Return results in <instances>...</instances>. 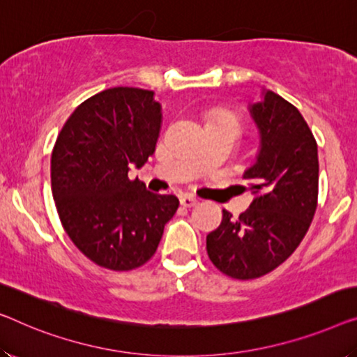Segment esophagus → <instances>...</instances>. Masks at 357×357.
<instances>
[{"instance_id":"esophagus-1","label":"esophagus","mask_w":357,"mask_h":357,"mask_svg":"<svg viewBox=\"0 0 357 357\" xmlns=\"http://www.w3.org/2000/svg\"><path fill=\"white\" fill-rule=\"evenodd\" d=\"M179 202H181V205L183 206H188V208H190V206H194V205H197V200L194 195H189V194H185V195H183L179 199Z\"/></svg>"}]
</instances>
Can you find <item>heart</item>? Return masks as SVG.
Masks as SVG:
<instances>
[{"instance_id":"obj_1","label":"heart","mask_w":357,"mask_h":357,"mask_svg":"<svg viewBox=\"0 0 357 357\" xmlns=\"http://www.w3.org/2000/svg\"><path fill=\"white\" fill-rule=\"evenodd\" d=\"M216 121H222V123H232L238 126V119L231 112H215L210 116V123H216Z\"/></svg>"}]
</instances>
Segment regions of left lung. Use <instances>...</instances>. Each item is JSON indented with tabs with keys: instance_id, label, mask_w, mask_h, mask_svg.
Returning a JSON list of instances; mask_svg holds the SVG:
<instances>
[{
	"instance_id": "1",
	"label": "left lung",
	"mask_w": 357,
	"mask_h": 357,
	"mask_svg": "<svg viewBox=\"0 0 357 357\" xmlns=\"http://www.w3.org/2000/svg\"><path fill=\"white\" fill-rule=\"evenodd\" d=\"M250 104L259 131L257 160L243 179L253 202L241 216L222 210L206 252L222 274L257 279L285 261L310 229L317 206L319 158L310 126L295 105L269 89Z\"/></svg>"
}]
</instances>
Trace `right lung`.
<instances>
[{"instance_id": "add662e5", "label": "right lung", "mask_w": 357, "mask_h": 357, "mask_svg": "<svg viewBox=\"0 0 357 357\" xmlns=\"http://www.w3.org/2000/svg\"><path fill=\"white\" fill-rule=\"evenodd\" d=\"M162 105L153 91L119 86L84 100L68 116L51 155V189L67 236L93 263L131 271L155 253L176 195L130 179L155 152Z\"/></svg>"}]
</instances>
